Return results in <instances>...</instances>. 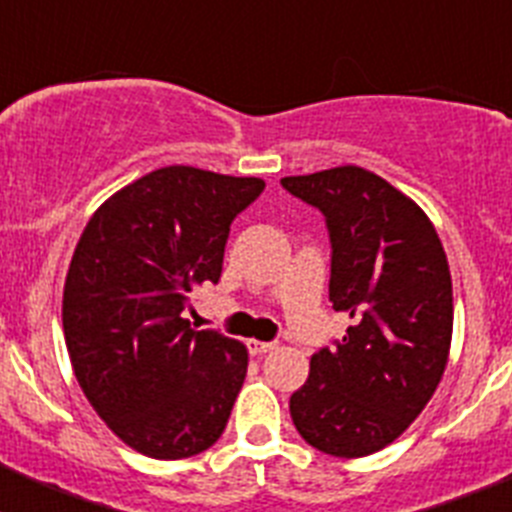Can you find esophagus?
I'll return each mask as SVG.
<instances>
[{
    "mask_svg": "<svg viewBox=\"0 0 512 512\" xmlns=\"http://www.w3.org/2000/svg\"><path fill=\"white\" fill-rule=\"evenodd\" d=\"M248 354L251 356H261V354H269V351H274L277 348V343H271V341H248Z\"/></svg>",
    "mask_w": 512,
    "mask_h": 512,
    "instance_id": "esophagus-1",
    "label": "esophagus"
}]
</instances>
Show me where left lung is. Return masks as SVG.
<instances>
[{"label":"left lung","instance_id":"left-lung-1","mask_svg":"<svg viewBox=\"0 0 512 512\" xmlns=\"http://www.w3.org/2000/svg\"><path fill=\"white\" fill-rule=\"evenodd\" d=\"M318 207L330 238V302L346 312L343 341L320 348L289 397L295 428L330 456H369L428 405L449 361L454 297L449 261L423 210L359 166L284 176Z\"/></svg>","mask_w":512,"mask_h":512}]
</instances>
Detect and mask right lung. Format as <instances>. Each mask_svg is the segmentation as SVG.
Listing matches in <instances>:
<instances>
[{
    "label": "right lung",
    "mask_w": 512,
    "mask_h": 512,
    "mask_svg": "<svg viewBox=\"0 0 512 512\" xmlns=\"http://www.w3.org/2000/svg\"><path fill=\"white\" fill-rule=\"evenodd\" d=\"M266 184L166 166L112 194L76 243L63 336L81 390L130 449L187 459L223 436L248 351L182 312L223 274L230 223Z\"/></svg>",
    "instance_id": "add662e5"
}]
</instances>
